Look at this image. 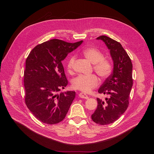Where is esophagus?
<instances>
[{
  "instance_id": "34e87169",
  "label": "esophagus",
  "mask_w": 154,
  "mask_h": 154,
  "mask_svg": "<svg viewBox=\"0 0 154 154\" xmlns=\"http://www.w3.org/2000/svg\"><path fill=\"white\" fill-rule=\"evenodd\" d=\"M79 96L80 98H84V99H88V96L86 94H85L83 93H80Z\"/></svg>"
}]
</instances>
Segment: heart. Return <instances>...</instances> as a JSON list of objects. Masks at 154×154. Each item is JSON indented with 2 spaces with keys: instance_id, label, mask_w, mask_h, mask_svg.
Instances as JSON below:
<instances>
[{
  "instance_id": "1",
  "label": "heart",
  "mask_w": 154,
  "mask_h": 154,
  "mask_svg": "<svg viewBox=\"0 0 154 154\" xmlns=\"http://www.w3.org/2000/svg\"><path fill=\"white\" fill-rule=\"evenodd\" d=\"M82 54L88 60L94 64V70L102 79H106L111 74L113 70L112 64L109 60L103 58V54L99 50L94 48H88L83 50ZM75 61V56L72 55L69 58L66 66L69 72L72 71ZM99 84V80L94 74L80 75L72 81L74 88L84 93H90Z\"/></svg>"
}]
</instances>
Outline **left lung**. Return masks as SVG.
Wrapping results in <instances>:
<instances>
[{
	"label": "left lung",
	"mask_w": 154,
	"mask_h": 154,
	"mask_svg": "<svg viewBox=\"0 0 154 154\" xmlns=\"http://www.w3.org/2000/svg\"><path fill=\"white\" fill-rule=\"evenodd\" d=\"M105 42L113 61L112 74L98 90L107 94L105 100L97 98V106L91 115L96 124L106 125L116 121L127 109L129 103V94L133 85L132 63L121 44L106 36L97 38Z\"/></svg>",
	"instance_id": "obj_1"
}]
</instances>
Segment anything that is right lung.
<instances>
[{"label":"right lung","instance_id":"obj_1","mask_svg":"<svg viewBox=\"0 0 154 154\" xmlns=\"http://www.w3.org/2000/svg\"><path fill=\"white\" fill-rule=\"evenodd\" d=\"M83 41L69 43L53 39L35 46L26 61L25 102L41 122L55 124L66 115L75 91L58 93L68 85L61 61Z\"/></svg>","mask_w":154,"mask_h":154}]
</instances>
